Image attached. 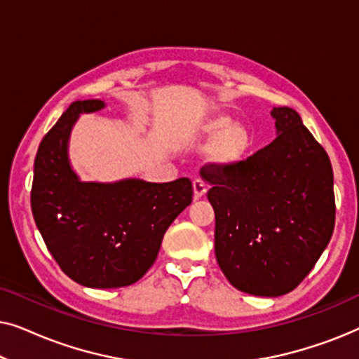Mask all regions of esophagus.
<instances>
[{
    "instance_id": "obj_1",
    "label": "esophagus",
    "mask_w": 359,
    "mask_h": 359,
    "mask_svg": "<svg viewBox=\"0 0 359 359\" xmlns=\"http://www.w3.org/2000/svg\"><path fill=\"white\" fill-rule=\"evenodd\" d=\"M193 188H194V198L199 199V198H203V196L205 194V191H208V184H205L203 180L196 178L193 181Z\"/></svg>"
}]
</instances>
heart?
Returning a JSON list of instances; mask_svg holds the SVG:
<instances>
[{
	"label": "heart",
	"instance_id": "1",
	"mask_svg": "<svg viewBox=\"0 0 359 359\" xmlns=\"http://www.w3.org/2000/svg\"><path fill=\"white\" fill-rule=\"evenodd\" d=\"M201 142L212 144L209 158L219 166H235L247 158L252 149V134L230 117H214L201 127Z\"/></svg>",
	"mask_w": 359,
	"mask_h": 359
}]
</instances>
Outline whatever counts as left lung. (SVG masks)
Here are the masks:
<instances>
[{"instance_id":"left-lung-1","label":"left lung","mask_w":359,"mask_h":359,"mask_svg":"<svg viewBox=\"0 0 359 359\" xmlns=\"http://www.w3.org/2000/svg\"><path fill=\"white\" fill-rule=\"evenodd\" d=\"M278 137L235 166L205 165L215 258L238 291L278 297L316 266L335 227L332 163L301 116L273 107Z\"/></svg>"}]
</instances>
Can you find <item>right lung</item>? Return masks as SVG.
Returning <instances> with one entry per match:
<instances>
[{
  "instance_id": "right-lung-1",
  "label": "right lung",
  "mask_w": 359,
  "mask_h": 359,
  "mask_svg": "<svg viewBox=\"0 0 359 359\" xmlns=\"http://www.w3.org/2000/svg\"><path fill=\"white\" fill-rule=\"evenodd\" d=\"M101 100L75 101L39 145L31 208L48 252L73 281L86 287H124L155 263L171 222L193 201V183L122 180L83 183L68 160L72 127Z\"/></svg>"
}]
</instances>
